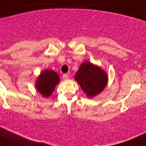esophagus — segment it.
<instances>
[{
	"label": "esophagus",
	"mask_w": 146,
	"mask_h": 146,
	"mask_svg": "<svg viewBox=\"0 0 146 146\" xmlns=\"http://www.w3.org/2000/svg\"><path fill=\"white\" fill-rule=\"evenodd\" d=\"M68 78H69V76H68V74H64L63 75V78L64 80H67L68 79Z\"/></svg>",
	"instance_id": "esophagus-1"
}]
</instances>
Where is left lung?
<instances>
[{"mask_svg": "<svg viewBox=\"0 0 146 146\" xmlns=\"http://www.w3.org/2000/svg\"><path fill=\"white\" fill-rule=\"evenodd\" d=\"M75 80L86 96L91 98L105 89L108 82V76L100 66L85 61L80 66Z\"/></svg>", "mask_w": 146, "mask_h": 146, "instance_id": "obj_1", "label": "left lung"}]
</instances>
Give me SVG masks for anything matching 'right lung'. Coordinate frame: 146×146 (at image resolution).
Wrapping results in <instances>:
<instances>
[{"instance_id": "1", "label": "right lung", "mask_w": 146, "mask_h": 146, "mask_svg": "<svg viewBox=\"0 0 146 146\" xmlns=\"http://www.w3.org/2000/svg\"><path fill=\"white\" fill-rule=\"evenodd\" d=\"M60 81V76L52 70H44L40 73L35 82V87L43 96L48 98Z\"/></svg>"}]
</instances>
